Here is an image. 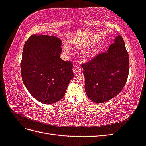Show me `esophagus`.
Instances as JSON below:
<instances>
[{"label":"esophagus","instance_id":"1","mask_svg":"<svg viewBox=\"0 0 146 146\" xmlns=\"http://www.w3.org/2000/svg\"><path fill=\"white\" fill-rule=\"evenodd\" d=\"M82 71V69L80 68L77 65H74L73 67V72L74 74L80 73Z\"/></svg>","mask_w":146,"mask_h":146}]
</instances>
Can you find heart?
<instances>
[{"mask_svg": "<svg viewBox=\"0 0 146 146\" xmlns=\"http://www.w3.org/2000/svg\"><path fill=\"white\" fill-rule=\"evenodd\" d=\"M96 53H97L96 50H91L89 52H88L85 55V58L87 59H90L92 58V57H93L96 54Z\"/></svg>", "mask_w": 146, "mask_h": 146, "instance_id": "1", "label": "heart"}]
</instances>
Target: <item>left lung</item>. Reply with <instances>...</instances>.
<instances>
[{
	"mask_svg": "<svg viewBox=\"0 0 146 146\" xmlns=\"http://www.w3.org/2000/svg\"><path fill=\"white\" fill-rule=\"evenodd\" d=\"M85 92L91 100L103 103L113 99L124 87L129 72V57L123 38L119 35L107 52L82 64Z\"/></svg>",
	"mask_w": 146,
	"mask_h": 146,
	"instance_id": "left-lung-1",
	"label": "left lung"
}]
</instances>
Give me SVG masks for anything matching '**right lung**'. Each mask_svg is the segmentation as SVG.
Segmentation results:
<instances>
[{
	"label": "right lung",
	"mask_w": 146,
	"mask_h": 146,
	"mask_svg": "<svg viewBox=\"0 0 146 146\" xmlns=\"http://www.w3.org/2000/svg\"><path fill=\"white\" fill-rule=\"evenodd\" d=\"M61 44L55 36L34 34L24 44L22 79L30 94L44 104L62 99L74 76L72 63L60 58Z\"/></svg>",
	"instance_id": "obj_1"
}]
</instances>
